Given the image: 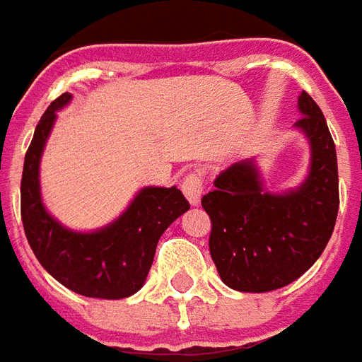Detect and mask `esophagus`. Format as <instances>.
<instances>
[{
    "instance_id": "esophagus-1",
    "label": "esophagus",
    "mask_w": 362,
    "mask_h": 362,
    "mask_svg": "<svg viewBox=\"0 0 362 362\" xmlns=\"http://www.w3.org/2000/svg\"><path fill=\"white\" fill-rule=\"evenodd\" d=\"M182 192L189 202V205H197L202 202V194H204V180L197 173H189L184 180H182Z\"/></svg>"
}]
</instances>
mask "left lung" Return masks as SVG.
Instances as JSON below:
<instances>
[{"label": "left lung", "mask_w": 362, "mask_h": 362, "mask_svg": "<svg viewBox=\"0 0 362 362\" xmlns=\"http://www.w3.org/2000/svg\"><path fill=\"white\" fill-rule=\"evenodd\" d=\"M295 129L310 147L308 174L296 188L269 192L256 158L233 163L202 197L211 217L209 252L219 277L240 293H267L298 279L322 256L339 209L337 155L320 106L298 96Z\"/></svg>", "instance_id": "1"}]
</instances>
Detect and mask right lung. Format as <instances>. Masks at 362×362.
<instances>
[{
  "label": "right lung",
  "mask_w": 362,
  "mask_h": 362,
  "mask_svg": "<svg viewBox=\"0 0 362 362\" xmlns=\"http://www.w3.org/2000/svg\"><path fill=\"white\" fill-rule=\"evenodd\" d=\"M74 96L64 93L44 112L30 141L23 180L21 217L25 235L40 266L74 293L90 298H126L147 279L160 235L189 209L176 186L141 188L126 211L95 230H74L62 225L42 202L40 160L58 110Z\"/></svg>",
  "instance_id": "1"
}]
</instances>
